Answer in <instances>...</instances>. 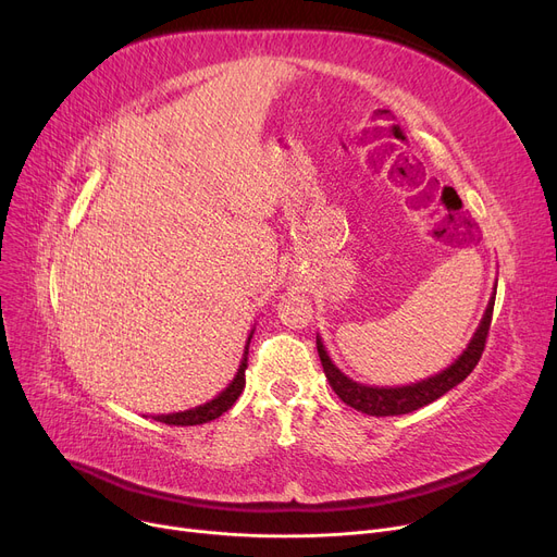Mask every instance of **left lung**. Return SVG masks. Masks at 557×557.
<instances>
[{"mask_svg":"<svg viewBox=\"0 0 557 557\" xmlns=\"http://www.w3.org/2000/svg\"><path fill=\"white\" fill-rule=\"evenodd\" d=\"M494 298H496V284H494V294L485 307L481 323H479L472 341L467 343V347L462 349V355L443 372H437L429 379H422V382H418V384H408V386L391 388V386H368V384L355 382V379H349L345 372H341L336 368V363L327 355L323 338L315 336L318 357H320V363H323L330 386L347 406L357 408V411H361L366 416L386 418V416H404V413L418 411V408L435 401L437 397H443L454 386L465 382L467 374L476 368L483 349H485V338L490 332L492 311H494Z\"/></svg>","mask_w":557,"mask_h":557,"instance_id":"8db88e82","label":"left lung"}]
</instances>
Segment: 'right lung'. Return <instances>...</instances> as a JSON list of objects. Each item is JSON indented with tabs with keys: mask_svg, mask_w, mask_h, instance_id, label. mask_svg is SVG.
<instances>
[{
	"mask_svg": "<svg viewBox=\"0 0 557 557\" xmlns=\"http://www.w3.org/2000/svg\"><path fill=\"white\" fill-rule=\"evenodd\" d=\"M255 330L250 332L248 341H246V349H244V359H242V366L237 370V374H234L232 382L227 384L225 391H221L214 399L205 401L196 408H189V411H178V413H166V416H153V420L158 422H164V424H171V426H196V424H205V422H212L216 418H221L227 408H232V404L239 399V395L244 393V386H246V368H248V345H250V338H252Z\"/></svg>",
	"mask_w": 557,
	"mask_h": 557,
	"instance_id": "1",
	"label": "right lung"
}]
</instances>
